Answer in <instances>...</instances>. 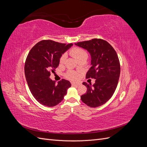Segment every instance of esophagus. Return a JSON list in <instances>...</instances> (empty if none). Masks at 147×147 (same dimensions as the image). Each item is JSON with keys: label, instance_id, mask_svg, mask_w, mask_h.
Listing matches in <instances>:
<instances>
[{"label": "esophagus", "instance_id": "1", "mask_svg": "<svg viewBox=\"0 0 147 147\" xmlns=\"http://www.w3.org/2000/svg\"><path fill=\"white\" fill-rule=\"evenodd\" d=\"M71 84H72V85L73 86H78L80 85L81 83H80V82H72V83H71Z\"/></svg>", "mask_w": 147, "mask_h": 147}]
</instances>
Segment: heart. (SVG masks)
Masks as SVG:
<instances>
[{
	"mask_svg": "<svg viewBox=\"0 0 147 147\" xmlns=\"http://www.w3.org/2000/svg\"><path fill=\"white\" fill-rule=\"evenodd\" d=\"M70 55H72L74 58L76 59L77 61L81 60L82 59L86 58L87 59L88 57V53L87 51L84 50V49L80 47H75L73 48L72 50L70 51ZM66 58V55H63L61 56L60 59V63H63L65 61ZM67 77L70 79H76L78 77V74L73 72V71H69V72L67 74Z\"/></svg>",
	"mask_w": 147,
	"mask_h": 147,
	"instance_id": "obj_1",
	"label": "heart"
}]
</instances>
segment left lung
<instances>
[{"instance_id":"8db88e82","label":"left lung","mask_w":147,"mask_h":147,"mask_svg":"<svg viewBox=\"0 0 147 147\" xmlns=\"http://www.w3.org/2000/svg\"><path fill=\"white\" fill-rule=\"evenodd\" d=\"M75 45L90 53L91 67L86 77L96 80L92 86L91 83H83L87 87V91L81 96V99L91 107L101 106L112 97L118 83L120 64L117 52L110 43L100 38L78 42Z\"/></svg>"}]
</instances>
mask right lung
I'll use <instances>...</instances> for the list:
<instances>
[{
    "label": "right lung",
    "mask_w": 147,
    "mask_h": 147,
    "mask_svg": "<svg viewBox=\"0 0 147 147\" xmlns=\"http://www.w3.org/2000/svg\"><path fill=\"white\" fill-rule=\"evenodd\" d=\"M72 45L44 40L29 53L24 65L26 79L32 96L43 105L51 107L59 104L71 86L68 80L56 83L50 76L58 67L62 55Z\"/></svg>",
    "instance_id": "right-lung-1"
}]
</instances>
